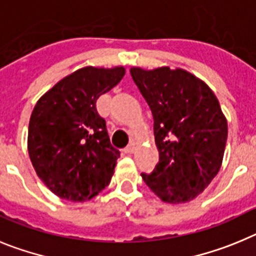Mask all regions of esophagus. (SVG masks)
Returning a JSON list of instances; mask_svg holds the SVG:
<instances>
[{
	"label": "esophagus",
	"instance_id": "1",
	"mask_svg": "<svg viewBox=\"0 0 256 256\" xmlns=\"http://www.w3.org/2000/svg\"><path fill=\"white\" fill-rule=\"evenodd\" d=\"M135 150V144L134 143H130L128 146L125 148V152L126 153H132Z\"/></svg>",
	"mask_w": 256,
	"mask_h": 256
}]
</instances>
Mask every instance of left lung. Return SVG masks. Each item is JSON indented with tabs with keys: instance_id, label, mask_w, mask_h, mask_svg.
I'll list each match as a JSON object with an SVG mask.
<instances>
[{
	"instance_id": "obj_1",
	"label": "left lung",
	"mask_w": 256,
	"mask_h": 256,
	"mask_svg": "<svg viewBox=\"0 0 256 256\" xmlns=\"http://www.w3.org/2000/svg\"><path fill=\"white\" fill-rule=\"evenodd\" d=\"M153 116L160 160L144 183L168 204L204 192L222 166L228 125L211 88L183 70L131 68Z\"/></svg>"
}]
</instances>
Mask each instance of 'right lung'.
<instances>
[{"label":"right lung","mask_w":256,"mask_h":256,"mask_svg":"<svg viewBox=\"0 0 256 256\" xmlns=\"http://www.w3.org/2000/svg\"><path fill=\"white\" fill-rule=\"evenodd\" d=\"M124 74V66H86L64 77L36 104L28 152L40 179L60 198L88 201L110 184L120 150L110 144L96 100Z\"/></svg>","instance_id":"add662e5"}]
</instances>
